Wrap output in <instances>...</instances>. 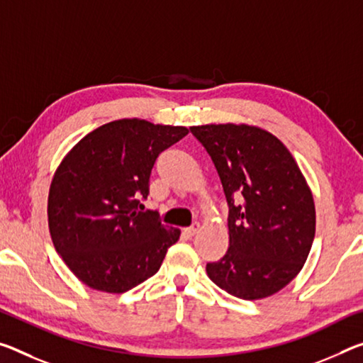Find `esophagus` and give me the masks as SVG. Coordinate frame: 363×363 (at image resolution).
Returning a JSON list of instances; mask_svg holds the SVG:
<instances>
[{
	"label": "esophagus",
	"mask_w": 363,
	"mask_h": 363,
	"mask_svg": "<svg viewBox=\"0 0 363 363\" xmlns=\"http://www.w3.org/2000/svg\"><path fill=\"white\" fill-rule=\"evenodd\" d=\"M199 229H200V224H199V223H195V224H192L191 228H186V229H184V233H186V234L189 235V238H192V235H195V234L199 233Z\"/></svg>",
	"instance_id": "obj_1"
}]
</instances>
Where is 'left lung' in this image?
<instances>
[{"instance_id":"1","label":"left lung","mask_w":363,"mask_h":363,"mask_svg":"<svg viewBox=\"0 0 363 363\" xmlns=\"http://www.w3.org/2000/svg\"><path fill=\"white\" fill-rule=\"evenodd\" d=\"M220 176L229 249L208 278L244 301L276 294L301 272L315 238L313 195L278 137L255 125H194Z\"/></svg>"}]
</instances>
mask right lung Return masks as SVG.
<instances>
[{
  "instance_id": "add662e5",
  "label": "right lung",
  "mask_w": 363,
  "mask_h": 363,
  "mask_svg": "<svg viewBox=\"0 0 363 363\" xmlns=\"http://www.w3.org/2000/svg\"><path fill=\"white\" fill-rule=\"evenodd\" d=\"M187 134L182 125L113 121L85 135L57 166L48 194L50 234L84 284L121 294L158 272L181 231L139 206L158 155Z\"/></svg>"
}]
</instances>
